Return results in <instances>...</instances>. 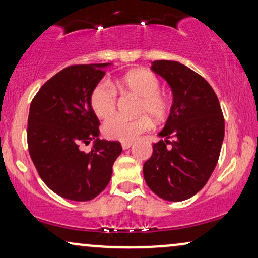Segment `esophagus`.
<instances>
[{
    "instance_id": "1",
    "label": "esophagus",
    "mask_w": 258,
    "mask_h": 258,
    "mask_svg": "<svg viewBox=\"0 0 258 258\" xmlns=\"http://www.w3.org/2000/svg\"><path fill=\"white\" fill-rule=\"evenodd\" d=\"M132 146H133L132 142H123V143H122V149H123V150L130 149V148H131Z\"/></svg>"
}]
</instances>
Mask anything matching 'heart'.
Masks as SVG:
<instances>
[{
    "label": "heart",
    "instance_id": "obj_1",
    "mask_svg": "<svg viewBox=\"0 0 258 258\" xmlns=\"http://www.w3.org/2000/svg\"><path fill=\"white\" fill-rule=\"evenodd\" d=\"M121 93L139 97L136 114H144L136 119L127 120L116 116L108 120L103 126V133L108 139L120 142H133L142 133L152 128V117L155 121L166 119L170 111V100L159 91L160 81L155 74L147 69H135L125 74L114 85ZM116 91L108 82H98L90 96L92 110L99 119H108L116 110Z\"/></svg>",
    "mask_w": 258,
    "mask_h": 258
}]
</instances>
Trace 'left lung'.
<instances>
[{
    "label": "left lung",
    "instance_id": "obj_1",
    "mask_svg": "<svg viewBox=\"0 0 258 258\" xmlns=\"http://www.w3.org/2000/svg\"><path fill=\"white\" fill-rule=\"evenodd\" d=\"M154 73L173 94L166 123L144 162L146 183L158 197L183 201L204 188L214 172L224 138V119L215 91L203 76L172 60H155ZM170 147H167V144Z\"/></svg>",
    "mask_w": 258,
    "mask_h": 258
}]
</instances>
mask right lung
<instances>
[{"label":"right lung","mask_w":258,"mask_h":258,"mask_svg":"<svg viewBox=\"0 0 258 258\" xmlns=\"http://www.w3.org/2000/svg\"><path fill=\"white\" fill-rule=\"evenodd\" d=\"M110 63L72 65L55 74L32 99L28 147L41 179L55 194L88 201L110 182L120 142L99 139V120L90 96ZM94 141L90 153L79 149Z\"/></svg>","instance_id":"add662e5"}]
</instances>
